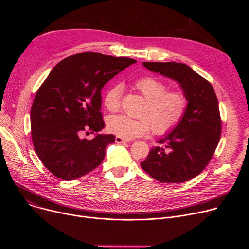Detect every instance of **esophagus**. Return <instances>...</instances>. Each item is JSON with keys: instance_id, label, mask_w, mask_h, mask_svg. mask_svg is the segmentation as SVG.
Listing matches in <instances>:
<instances>
[{"instance_id": "34e87169", "label": "esophagus", "mask_w": 249, "mask_h": 249, "mask_svg": "<svg viewBox=\"0 0 249 249\" xmlns=\"http://www.w3.org/2000/svg\"><path fill=\"white\" fill-rule=\"evenodd\" d=\"M115 141H116V143H118V144H123V143H126V142H129L128 140H126V139L122 138V137H119V136H117L115 138Z\"/></svg>"}]
</instances>
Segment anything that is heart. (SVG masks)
<instances>
[{
    "instance_id": "b5f03b06",
    "label": "heart",
    "mask_w": 249,
    "mask_h": 249,
    "mask_svg": "<svg viewBox=\"0 0 249 249\" xmlns=\"http://www.w3.org/2000/svg\"><path fill=\"white\" fill-rule=\"evenodd\" d=\"M133 87L146 99L139 112L141 118L125 115L110 117L107 126L112 133L126 140L144 136L151 129L157 135H163L176 128L184 118L189 105L185 91L167 90L166 83L152 76L137 79ZM123 90L121 84H115L106 91L104 104L110 112L121 109Z\"/></svg>"
}]
</instances>
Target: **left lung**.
<instances>
[{"mask_svg": "<svg viewBox=\"0 0 249 249\" xmlns=\"http://www.w3.org/2000/svg\"><path fill=\"white\" fill-rule=\"evenodd\" d=\"M155 73L178 82L189 97L182 121L160 140L141 166L163 183L188 181L207 166L215 154L222 134V119L214 88L185 64L144 62Z\"/></svg>", "mask_w": 249, "mask_h": 249, "instance_id": "left-lung-1", "label": "left lung"}]
</instances>
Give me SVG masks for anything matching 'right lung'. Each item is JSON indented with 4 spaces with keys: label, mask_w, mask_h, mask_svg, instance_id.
<instances>
[{
    "label": "right lung",
    "mask_w": 249,
    "mask_h": 249,
    "mask_svg": "<svg viewBox=\"0 0 249 249\" xmlns=\"http://www.w3.org/2000/svg\"><path fill=\"white\" fill-rule=\"evenodd\" d=\"M136 60L83 52L59 62L35 94L30 126L32 143L44 166L56 177L73 180L97 167L114 135L83 139L104 127L101 89Z\"/></svg>",
    "instance_id": "add662e5"
}]
</instances>
